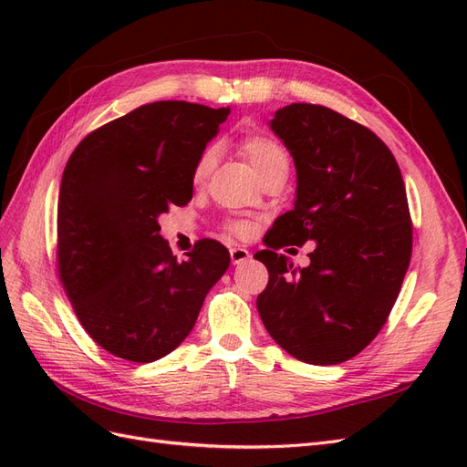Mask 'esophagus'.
I'll return each mask as SVG.
<instances>
[{"label": "esophagus", "instance_id": "esophagus-1", "mask_svg": "<svg viewBox=\"0 0 467 467\" xmlns=\"http://www.w3.org/2000/svg\"><path fill=\"white\" fill-rule=\"evenodd\" d=\"M230 257L234 265H244L251 259V253L245 247H232L230 249Z\"/></svg>", "mask_w": 467, "mask_h": 467}]
</instances>
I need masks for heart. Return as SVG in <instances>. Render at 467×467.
Wrapping results in <instances>:
<instances>
[{"instance_id": "heart-1", "label": "heart", "mask_w": 467, "mask_h": 467, "mask_svg": "<svg viewBox=\"0 0 467 467\" xmlns=\"http://www.w3.org/2000/svg\"><path fill=\"white\" fill-rule=\"evenodd\" d=\"M239 150H242V153L251 163L253 171H255L259 177H263L268 171H273V169L288 167L286 150L282 148L271 136L249 134L242 140V142H239ZM214 163H216V150L206 148L199 158V161H196L194 181H204L212 173V169H214ZM228 230L235 235H244L249 232V225L244 222H230Z\"/></svg>"}]
</instances>
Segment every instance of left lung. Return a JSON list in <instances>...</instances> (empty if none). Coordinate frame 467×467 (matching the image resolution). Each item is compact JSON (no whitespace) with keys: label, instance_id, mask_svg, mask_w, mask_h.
Segmentation results:
<instances>
[{"label":"left lung","instance_id":"8db88e82","mask_svg":"<svg viewBox=\"0 0 467 467\" xmlns=\"http://www.w3.org/2000/svg\"><path fill=\"white\" fill-rule=\"evenodd\" d=\"M296 165L294 208L276 218L257 309L288 355L338 364L368 347L398 300L411 261L413 225L400 165L389 148L338 112L292 103L268 122ZM316 241L306 269L274 251Z\"/></svg>","mask_w":467,"mask_h":467}]
</instances>
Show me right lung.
<instances>
[{
    "label": "right lung",
    "instance_id": "1",
    "mask_svg": "<svg viewBox=\"0 0 467 467\" xmlns=\"http://www.w3.org/2000/svg\"><path fill=\"white\" fill-rule=\"evenodd\" d=\"M230 107L158 101L79 142L58 196V273L83 329L110 355L153 362L192 331L230 253L201 239L173 257L158 218L192 199L196 161Z\"/></svg>",
    "mask_w": 467,
    "mask_h": 467
}]
</instances>
